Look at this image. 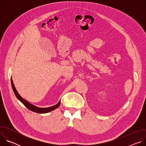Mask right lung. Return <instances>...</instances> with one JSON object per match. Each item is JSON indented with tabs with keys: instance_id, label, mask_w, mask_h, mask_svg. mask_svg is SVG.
Segmentation results:
<instances>
[{
	"instance_id": "1",
	"label": "right lung",
	"mask_w": 146,
	"mask_h": 146,
	"mask_svg": "<svg viewBox=\"0 0 146 146\" xmlns=\"http://www.w3.org/2000/svg\"><path fill=\"white\" fill-rule=\"evenodd\" d=\"M11 86H12V88H13V91H14V93L15 94L16 97L17 98V99L21 102H22L24 105L27 107L29 110L31 111H32L33 112H35V113H40V114H43V113H47L48 112H50L55 109H56V108H58L60 104V101H59L56 105L53 106H51V107H49V108H38V107H37L33 105H32V104L30 103L29 102H28L27 100H26L25 99H24V98H23L21 96H20V95L18 94V92H17L14 85V83H13V80L12 78L11 79Z\"/></svg>"
}]
</instances>
